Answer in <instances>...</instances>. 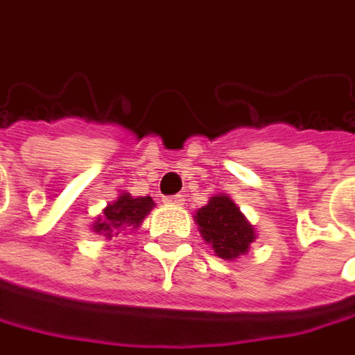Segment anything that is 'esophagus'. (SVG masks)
<instances>
[{
    "mask_svg": "<svg viewBox=\"0 0 355 355\" xmlns=\"http://www.w3.org/2000/svg\"><path fill=\"white\" fill-rule=\"evenodd\" d=\"M164 202H166L168 207H180V205H182V196H180V194H175V196H166V198H164Z\"/></svg>",
    "mask_w": 355,
    "mask_h": 355,
    "instance_id": "1",
    "label": "esophagus"
}]
</instances>
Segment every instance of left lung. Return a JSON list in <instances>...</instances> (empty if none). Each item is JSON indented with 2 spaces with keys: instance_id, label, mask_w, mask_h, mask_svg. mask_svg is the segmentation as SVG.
<instances>
[{
  "instance_id": "8db88e82",
  "label": "left lung",
  "mask_w": 355,
  "mask_h": 355,
  "mask_svg": "<svg viewBox=\"0 0 355 355\" xmlns=\"http://www.w3.org/2000/svg\"><path fill=\"white\" fill-rule=\"evenodd\" d=\"M198 230L212 250L224 260H236L254 242V226L244 218L240 208L224 194L210 196L207 207L194 214Z\"/></svg>"
}]
</instances>
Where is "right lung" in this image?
<instances>
[{"label":"right lung","instance_id":"1","mask_svg":"<svg viewBox=\"0 0 355 355\" xmlns=\"http://www.w3.org/2000/svg\"><path fill=\"white\" fill-rule=\"evenodd\" d=\"M153 207L155 202L150 196H131L129 193H123L115 202L103 208L99 218L93 224V232L111 240L125 228H139Z\"/></svg>","mask_w":355,"mask_h":355}]
</instances>
